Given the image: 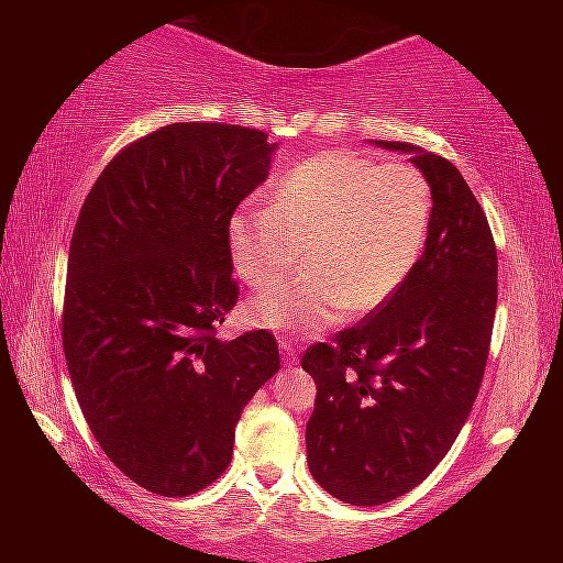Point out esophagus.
I'll return each instance as SVG.
<instances>
[{
    "mask_svg": "<svg viewBox=\"0 0 563 563\" xmlns=\"http://www.w3.org/2000/svg\"><path fill=\"white\" fill-rule=\"evenodd\" d=\"M279 345H282V358H284V364L295 366V364H297V349H295V343H291V338L284 335L282 341H279Z\"/></svg>",
    "mask_w": 563,
    "mask_h": 563,
    "instance_id": "34e87169",
    "label": "esophagus"
}]
</instances>
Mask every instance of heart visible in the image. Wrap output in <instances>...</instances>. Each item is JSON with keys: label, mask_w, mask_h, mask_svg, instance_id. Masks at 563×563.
I'll use <instances>...</instances> for the list:
<instances>
[{"label": "heart", "mask_w": 563, "mask_h": 563, "mask_svg": "<svg viewBox=\"0 0 563 563\" xmlns=\"http://www.w3.org/2000/svg\"><path fill=\"white\" fill-rule=\"evenodd\" d=\"M433 220V191L418 166L328 151L291 168L274 187L272 207L233 212V266L253 289L307 272L251 305L256 325L314 335L343 312L387 305L418 264Z\"/></svg>", "instance_id": "b5f03b06"}]
</instances>
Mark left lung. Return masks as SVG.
<instances>
[{"label": "left lung", "mask_w": 563, "mask_h": 563, "mask_svg": "<svg viewBox=\"0 0 563 563\" xmlns=\"http://www.w3.org/2000/svg\"><path fill=\"white\" fill-rule=\"evenodd\" d=\"M376 143L426 174V251L387 305L302 356L318 384L307 464L358 507L402 497L441 464L479 395L497 310L495 238L459 168L412 143Z\"/></svg>", "instance_id": "1"}]
</instances>
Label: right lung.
I'll return each mask as SVG.
<instances>
[{
    "instance_id": "1",
    "label": "right lung",
    "mask_w": 563,
    "mask_h": 563,
    "mask_svg": "<svg viewBox=\"0 0 563 563\" xmlns=\"http://www.w3.org/2000/svg\"><path fill=\"white\" fill-rule=\"evenodd\" d=\"M264 130L172 122L128 143L84 199L64 295V353L107 459L187 497L233 459L249 399L279 372L268 330L220 341L238 302L228 225L266 179Z\"/></svg>"
}]
</instances>
